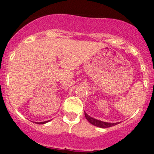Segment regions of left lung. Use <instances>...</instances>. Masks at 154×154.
<instances>
[{"instance_id": "left-lung-1", "label": "left lung", "mask_w": 154, "mask_h": 154, "mask_svg": "<svg viewBox=\"0 0 154 154\" xmlns=\"http://www.w3.org/2000/svg\"><path fill=\"white\" fill-rule=\"evenodd\" d=\"M85 116H86V119L89 122V123L96 126V127H101V128H108V127H112V126L118 125V123H109V122H102V121L97 120V119H94V118L89 116L88 114H86V112H85Z\"/></svg>"}]
</instances>
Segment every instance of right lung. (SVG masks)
<instances>
[{
  "label": "right lung",
  "instance_id": "right-lung-1",
  "mask_svg": "<svg viewBox=\"0 0 154 154\" xmlns=\"http://www.w3.org/2000/svg\"><path fill=\"white\" fill-rule=\"evenodd\" d=\"M48 122H49V121H46V122H39V123H38V122H37V124H45Z\"/></svg>",
  "mask_w": 154,
  "mask_h": 154
}]
</instances>
